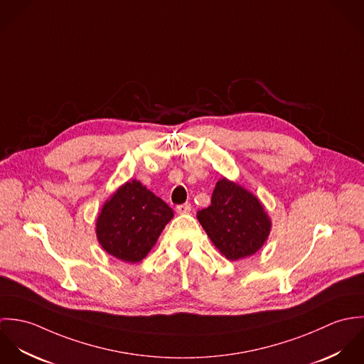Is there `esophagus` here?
<instances>
[{"label":"esophagus","instance_id":"1","mask_svg":"<svg viewBox=\"0 0 364 364\" xmlns=\"http://www.w3.org/2000/svg\"><path fill=\"white\" fill-rule=\"evenodd\" d=\"M175 210H176V213H179V214H186V213H191V210H192V205H191V203L178 205Z\"/></svg>","mask_w":364,"mask_h":364}]
</instances>
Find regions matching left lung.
<instances>
[{
  "label": "left lung",
  "instance_id": "obj_1",
  "mask_svg": "<svg viewBox=\"0 0 364 364\" xmlns=\"http://www.w3.org/2000/svg\"><path fill=\"white\" fill-rule=\"evenodd\" d=\"M198 220L211 242L230 260L254 255L270 231V220L259 200L225 178L217 182L211 205L198 211Z\"/></svg>",
  "mask_w": 364,
  "mask_h": 364
}]
</instances>
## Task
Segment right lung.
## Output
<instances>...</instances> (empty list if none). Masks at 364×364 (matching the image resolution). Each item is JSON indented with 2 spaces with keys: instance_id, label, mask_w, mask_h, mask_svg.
I'll return each mask as SVG.
<instances>
[{
  "instance_id": "right-lung-1",
  "label": "right lung",
  "mask_w": 364,
  "mask_h": 364,
  "mask_svg": "<svg viewBox=\"0 0 364 364\" xmlns=\"http://www.w3.org/2000/svg\"><path fill=\"white\" fill-rule=\"evenodd\" d=\"M173 211L140 182H127L105 203L97 237L105 251L124 262H140L150 252Z\"/></svg>"
}]
</instances>
